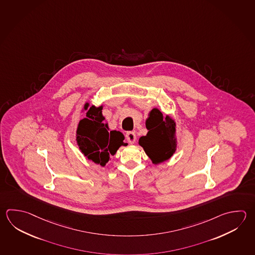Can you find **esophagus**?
I'll return each mask as SVG.
<instances>
[{"instance_id": "1", "label": "esophagus", "mask_w": 255, "mask_h": 255, "mask_svg": "<svg viewBox=\"0 0 255 255\" xmlns=\"http://www.w3.org/2000/svg\"><path fill=\"white\" fill-rule=\"evenodd\" d=\"M126 139L128 140V142L130 144H133L136 140V134L133 131H128L126 133Z\"/></svg>"}]
</instances>
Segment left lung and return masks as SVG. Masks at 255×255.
I'll return each instance as SVG.
<instances>
[{
  "label": "left lung",
  "mask_w": 255,
  "mask_h": 255,
  "mask_svg": "<svg viewBox=\"0 0 255 255\" xmlns=\"http://www.w3.org/2000/svg\"><path fill=\"white\" fill-rule=\"evenodd\" d=\"M148 133L139 139V144L144 149L152 163L159 164L171 158L177 149L176 124L172 118L153 108L146 120Z\"/></svg>",
  "instance_id": "1"
}]
</instances>
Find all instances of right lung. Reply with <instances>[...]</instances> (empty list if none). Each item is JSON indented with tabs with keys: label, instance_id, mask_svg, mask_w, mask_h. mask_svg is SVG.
I'll return each instance as SVG.
<instances>
[{
	"label": "right lung",
	"instance_id": "1",
	"mask_svg": "<svg viewBox=\"0 0 255 255\" xmlns=\"http://www.w3.org/2000/svg\"><path fill=\"white\" fill-rule=\"evenodd\" d=\"M87 110V118L82 119L77 130V142L79 149L87 159L105 167L111 155H115L124 142L125 136L119 130H110L104 123L102 115L103 106L96 107L87 103L84 107Z\"/></svg>",
	"mask_w": 255,
	"mask_h": 255
}]
</instances>
